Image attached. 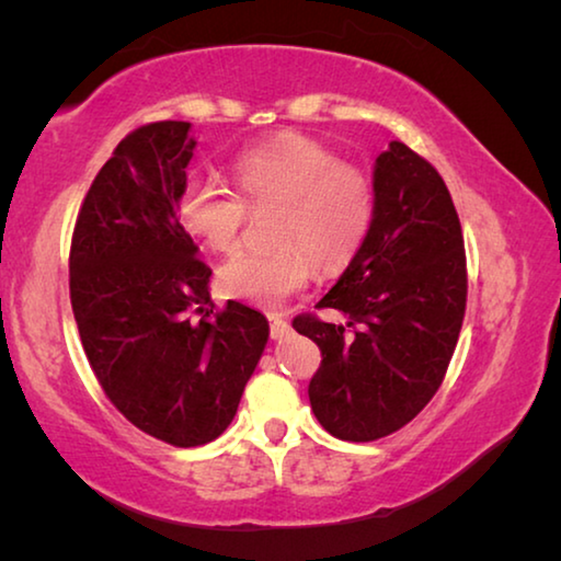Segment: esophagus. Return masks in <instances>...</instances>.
<instances>
[{
	"label": "esophagus",
	"instance_id": "esophagus-1",
	"mask_svg": "<svg viewBox=\"0 0 561 561\" xmlns=\"http://www.w3.org/2000/svg\"><path fill=\"white\" fill-rule=\"evenodd\" d=\"M270 331H272V339H284V336L291 334V327L282 317L272 314L270 317Z\"/></svg>",
	"mask_w": 561,
	"mask_h": 561
}]
</instances>
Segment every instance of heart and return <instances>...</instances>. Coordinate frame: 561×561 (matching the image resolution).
<instances>
[{
	"mask_svg": "<svg viewBox=\"0 0 561 561\" xmlns=\"http://www.w3.org/2000/svg\"><path fill=\"white\" fill-rule=\"evenodd\" d=\"M230 170L240 197L197 175L185 180L178 197L180 222L215 252L240 244L247 213L274 210L272 250L240 252L217 270L227 297L279 307L304 289L311 267L331 272L354 260L371 230V178L314 138L284 133L244 150Z\"/></svg>",
	"mask_w": 561,
	"mask_h": 561,
	"instance_id": "obj_1",
	"label": "heart"
}]
</instances>
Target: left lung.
I'll list each match as a JSON object with an SVG mask.
<instances>
[{"instance_id": "obj_1", "label": "left lung", "mask_w": 561, "mask_h": 561, "mask_svg": "<svg viewBox=\"0 0 561 561\" xmlns=\"http://www.w3.org/2000/svg\"><path fill=\"white\" fill-rule=\"evenodd\" d=\"M374 222L317 309L291 321L321 351L309 383L317 421L341 440L401 431L438 391L458 344L468 270L458 213L443 178L401 140L376 158Z\"/></svg>"}]
</instances>
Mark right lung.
Instances as JSON below:
<instances>
[{"label": "right lung", "mask_w": 561, "mask_h": 561, "mask_svg": "<svg viewBox=\"0 0 561 561\" xmlns=\"http://www.w3.org/2000/svg\"><path fill=\"white\" fill-rule=\"evenodd\" d=\"M195 138L158 121L121 140L76 217L69 289L81 344L103 393L153 438L195 448L232 423L270 324L227 301L178 217Z\"/></svg>", "instance_id": "1"}]
</instances>
